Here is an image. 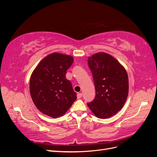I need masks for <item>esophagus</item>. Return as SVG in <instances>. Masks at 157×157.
Here are the masks:
<instances>
[{
    "label": "esophagus",
    "instance_id": "obj_1",
    "mask_svg": "<svg viewBox=\"0 0 157 157\" xmlns=\"http://www.w3.org/2000/svg\"><path fill=\"white\" fill-rule=\"evenodd\" d=\"M82 96V93H78V94H77V98L78 99L81 98Z\"/></svg>",
    "mask_w": 157,
    "mask_h": 157
}]
</instances>
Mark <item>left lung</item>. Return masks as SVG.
<instances>
[{"label":"left lung","instance_id":"obj_1","mask_svg":"<svg viewBox=\"0 0 157 157\" xmlns=\"http://www.w3.org/2000/svg\"><path fill=\"white\" fill-rule=\"evenodd\" d=\"M96 88V97L88 106L99 118L115 115L126 101L129 81L125 68L111 55L98 52L88 58Z\"/></svg>","mask_w":157,"mask_h":157}]
</instances>
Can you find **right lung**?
Masks as SVG:
<instances>
[{"mask_svg": "<svg viewBox=\"0 0 157 157\" xmlns=\"http://www.w3.org/2000/svg\"><path fill=\"white\" fill-rule=\"evenodd\" d=\"M73 57L54 52L42 59L31 75L30 94L39 110L48 117H62L77 99L70 80L65 77Z\"/></svg>", "mask_w": 157, "mask_h": 157, "instance_id": "obj_1", "label": "right lung"}]
</instances>
